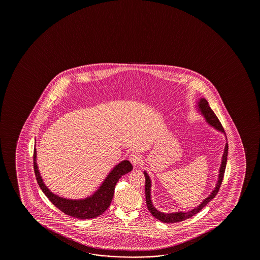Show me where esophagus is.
Instances as JSON below:
<instances>
[{
  "mask_svg": "<svg viewBox=\"0 0 260 260\" xmlns=\"http://www.w3.org/2000/svg\"><path fill=\"white\" fill-rule=\"evenodd\" d=\"M129 161L132 162V165L136 167V166H138L139 164H141V156L138 154V153H132L129 155Z\"/></svg>",
  "mask_w": 260,
  "mask_h": 260,
  "instance_id": "esophagus-1",
  "label": "esophagus"
}]
</instances>
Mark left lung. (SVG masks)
I'll return each instance as SVG.
<instances>
[{"instance_id": "left-lung-1", "label": "left lung", "mask_w": 260, "mask_h": 260, "mask_svg": "<svg viewBox=\"0 0 260 260\" xmlns=\"http://www.w3.org/2000/svg\"><path fill=\"white\" fill-rule=\"evenodd\" d=\"M196 109L198 110L200 114L203 115L207 123L213 127L215 129H217V132H221L224 134L226 139V143L224 146V153L222 155V159H221L220 167H219V171H218V177H217V181L215 185V188L212 190V192H210V196H208L207 198L203 200L202 203H200L199 205L197 207H194L192 210H188V211H177V212H171V213H164V212H160V210H157L155 207L153 206V202L151 199V185H152V181L150 178L149 175L147 174L146 171H144V175L146 178V205L149 210L150 213L153 215V217L157 218L158 220L161 221L164 223H167V224H171V223H176V222H180V221L185 220L188 219L190 217L194 216L196 214L198 213L200 210L203 209V207L206 206L208 203H210L211 200L215 198V196H217L218 190L220 188L221 184H222V180L224 178V170H225V166H226V160H228V139L224 133V128L221 125L220 121L217 119L216 114H214L213 111L210 108L209 106V103L204 98L200 99L197 101V105H196Z\"/></svg>"}]
</instances>
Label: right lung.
<instances>
[{"instance_id": "1", "label": "right lung", "mask_w": 260, "mask_h": 260, "mask_svg": "<svg viewBox=\"0 0 260 260\" xmlns=\"http://www.w3.org/2000/svg\"><path fill=\"white\" fill-rule=\"evenodd\" d=\"M34 168L36 173V180L40 188L44 192L51 203H53L58 210L70 217L79 219H89L99 217L103 214L110 206L111 202L114 197V187L121 176L127 174L132 171V164L128 160H121L120 164L114 166V169L107 175L103 183L93 194L84 199L73 200L63 198L50 192L47 187L43 178L41 177L37 162H36V149L34 151Z\"/></svg>"}]
</instances>
